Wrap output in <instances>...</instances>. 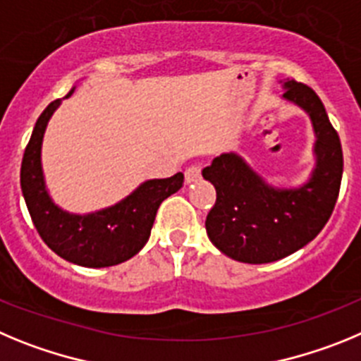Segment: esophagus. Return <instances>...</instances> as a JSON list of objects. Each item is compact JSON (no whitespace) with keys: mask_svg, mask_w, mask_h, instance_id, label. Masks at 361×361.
<instances>
[{"mask_svg":"<svg viewBox=\"0 0 361 361\" xmlns=\"http://www.w3.org/2000/svg\"><path fill=\"white\" fill-rule=\"evenodd\" d=\"M200 178H201V167H200V165H190V167L185 171V181H187V183L197 181Z\"/></svg>","mask_w":361,"mask_h":361,"instance_id":"esophagus-1","label":"esophagus"}]
</instances>
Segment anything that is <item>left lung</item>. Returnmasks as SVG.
<instances>
[{"instance_id": "obj_1", "label": "left lung", "mask_w": 361, "mask_h": 361, "mask_svg": "<svg viewBox=\"0 0 361 361\" xmlns=\"http://www.w3.org/2000/svg\"><path fill=\"white\" fill-rule=\"evenodd\" d=\"M284 99L300 106L313 122L317 165L298 188H275L235 152L214 158L203 178L216 187V203L204 226L217 250L248 264H264L306 246L320 233L338 200L343 154L322 100L306 84L286 80Z\"/></svg>"}]
</instances>
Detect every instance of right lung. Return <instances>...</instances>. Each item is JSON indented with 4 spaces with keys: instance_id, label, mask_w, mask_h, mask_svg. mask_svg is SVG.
Instances as JSON below:
<instances>
[{
    "instance_id": "obj_1",
    "label": "right lung",
    "mask_w": 361,
    "mask_h": 361,
    "mask_svg": "<svg viewBox=\"0 0 361 361\" xmlns=\"http://www.w3.org/2000/svg\"><path fill=\"white\" fill-rule=\"evenodd\" d=\"M73 90L64 99H68ZM61 100L63 99L50 102L41 113L23 154L21 190L28 212L41 239L59 257L86 268L120 264L144 248L151 235L158 207L183 187V174L145 181L126 200L99 212L87 216L64 212L48 196L41 169L44 129Z\"/></svg>"
}]
</instances>
